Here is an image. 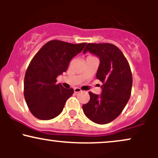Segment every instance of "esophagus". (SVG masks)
<instances>
[{
	"mask_svg": "<svg viewBox=\"0 0 158 158\" xmlns=\"http://www.w3.org/2000/svg\"><path fill=\"white\" fill-rule=\"evenodd\" d=\"M81 88H74V92H75V93H79V92H81Z\"/></svg>",
	"mask_w": 158,
	"mask_h": 158,
	"instance_id": "1",
	"label": "esophagus"
}]
</instances>
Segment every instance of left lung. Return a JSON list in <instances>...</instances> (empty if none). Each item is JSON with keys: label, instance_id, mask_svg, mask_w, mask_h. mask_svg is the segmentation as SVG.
<instances>
[{"label": "left lung", "instance_id": "8db88e82", "mask_svg": "<svg viewBox=\"0 0 158 158\" xmlns=\"http://www.w3.org/2000/svg\"><path fill=\"white\" fill-rule=\"evenodd\" d=\"M89 51L99 58L97 79L102 83L101 95L89 92L90 100L82 106L87 117L97 124H107L121 114L131 97L132 73L128 61L115 45L89 43Z\"/></svg>", "mask_w": 158, "mask_h": 158}]
</instances>
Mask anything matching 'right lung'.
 Listing matches in <instances>:
<instances>
[{
  "mask_svg": "<svg viewBox=\"0 0 158 158\" xmlns=\"http://www.w3.org/2000/svg\"><path fill=\"white\" fill-rule=\"evenodd\" d=\"M86 44L52 40L32 58L25 73L23 95L29 109L36 118L48 120L61 113L73 89L56 84V78L68 70L70 61L81 52Z\"/></svg>",
  "mask_w": 158,
  "mask_h": 158,
  "instance_id": "1",
  "label": "right lung"
}]
</instances>
